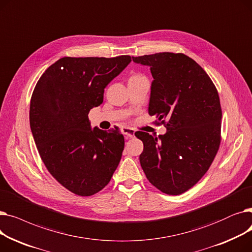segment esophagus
Masks as SVG:
<instances>
[{
    "instance_id": "1",
    "label": "esophagus",
    "mask_w": 252,
    "mask_h": 252,
    "mask_svg": "<svg viewBox=\"0 0 252 252\" xmlns=\"http://www.w3.org/2000/svg\"><path fill=\"white\" fill-rule=\"evenodd\" d=\"M123 134L125 135L126 139H131L135 137V130L130 129V128H127V127H125L123 129Z\"/></svg>"
}]
</instances>
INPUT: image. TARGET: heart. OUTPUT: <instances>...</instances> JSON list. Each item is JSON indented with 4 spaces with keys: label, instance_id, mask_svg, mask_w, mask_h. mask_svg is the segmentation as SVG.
<instances>
[{
    "label": "heart",
    "instance_id": "b5f03b06",
    "mask_svg": "<svg viewBox=\"0 0 252 252\" xmlns=\"http://www.w3.org/2000/svg\"><path fill=\"white\" fill-rule=\"evenodd\" d=\"M139 76H141V75H138V74H136V75H133L131 77H139Z\"/></svg>",
    "mask_w": 252,
    "mask_h": 252
}]
</instances>
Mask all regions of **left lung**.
I'll list each match as a JSON object with an SVG mask.
<instances>
[{
    "label": "left lung",
    "mask_w": 252,
    "mask_h": 252,
    "mask_svg": "<svg viewBox=\"0 0 252 252\" xmlns=\"http://www.w3.org/2000/svg\"><path fill=\"white\" fill-rule=\"evenodd\" d=\"M133 61L150 67L148 112L166 127L159 137L135 133L144 144L141 166L158 190L180 195L205 175L219 150L218 91L201 66L181 53H156Z\"/></svg>",
    "instance_id": "1"
}]
</instances>
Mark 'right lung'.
Masks as SVG:
<instances>
[{
  "label": "right lung",
  "instance_id": "right-lung-1",
  "mask_svg": "<svg viewBox=\"0 0 252 252\" xmlns=\"http://www.w3.org/2000/svg\"><path fill=\"white\" fill-rule=\"evenodd\" d=\"M130 61L127 55L64 57L33 90L30 124L38 153L49 173L76 195L101 191L122 159L124 135L117 127L92 128L88 114L102 104L104 89Z\"/></svg>",
  "mask_w": 252,
  "mask_h": 252
}]
</instances>
